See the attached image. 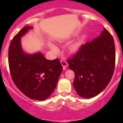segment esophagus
Here are the masks:
<instances>
[{
	"label": "esophagus",
	"instance_id": "34e87169",
	"mask_svg": "<svg viewBox=\"0 0 123 123\" xmlns=\"http://www.w3.org/2000/svg\"><path fill=\"white\" fill-rule=\"evenodd\" d=\"M61 64H62V66H63V69H66V67H67V66H68L67 62L66 61L65 59H62L61 60Z\"/></svg>",
	"mask_w": 123,
	"mask_h": 123
}]
</instances>
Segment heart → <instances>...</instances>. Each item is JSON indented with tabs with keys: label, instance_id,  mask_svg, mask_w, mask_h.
Returning <instances> with one entry per match:
<instances>
[{
	"label": "heart",
	"instance_id": "1",
	"mask_svg": "<svg viewBox=\"0 0 123 123\" xmlns=\"http://www.w3.org/2000/svg\"><path fill=\"white\" fill-rule=\"evenodd\" d=\"M50 48H52L54 51H57V48L55 45H54V44H51V45H50ZM75 48H76L75 47H73V50H75Z\"/></svg>",
	"mask_w": 123,
	"mask_h": 123
}]
</instances>
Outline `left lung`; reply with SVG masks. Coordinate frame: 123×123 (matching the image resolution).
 <instances>
[{
  "label": "left lung",
  "instance_id": "obj_1",
  "mask_svg": "<svg viewBox=\"0 0 123 123\" xmlns=\"http://www.w3.org/2000/svg\"><path fill=\"white\" fill-rule=\"evenodd\" d=\"M75 73L73 86L81 97L96 96L109 84L115 68L116 51L114 38L105 28L101 35L82 44L67 60Z\"/></svg>",
  "mask_w": 123,
  "mask_h": 123
}]
</instances>
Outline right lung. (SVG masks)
Instances as JSON below:
<instances>
[{"mask_svg":"<svg viewBox=\"0 0 123 123\" xmlns=\"http://www.w3.org/2000/svg\"><path fill=\"white\" fill-rule=\"evenodd\" d=\"M32 27H24L11 41L8 62L12 80L26 96L43 101L54 92L62 66L59 59L47 60L41 53L27 55L22 51L20 37Z\"/></svg>","mask_w":123,"mask_h":123,"instance_id":"right-lung-1","label":"right lung"}]
</instances>
